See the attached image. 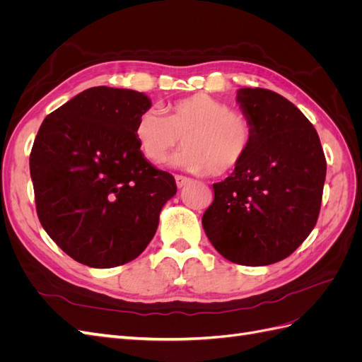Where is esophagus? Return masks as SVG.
Returning <instances> with one entry per match:
<instances>
[{"label": "esophagus", "instance_id": "1", "mask_svg": "<svg viewBox=\"0 0 362 362\" xmlns=\"http://www.w3.org/2000/svg\"><path fill=\"white\" fill-rule=\"evenodd\" d=\"M175 181H177L178 189H182V187H185V185L192 182V180L187 178V177H184V175H177V177H175Z\"/></svg>", "mask_w": 362, "mask_h": 362}]
</instances>
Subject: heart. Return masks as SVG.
<instances>
[{
    "label": "heart",
    "mask_w": 362,
    "mask_h": 362,
    "mask_svg": "<svg viewBox=\"0 0 362 362\" xmlns=\"http://www.w3.org/2000/svg\"><path fill=\"white\" fill-rule=\"evenodd\" d=\"M134 136L149 163L161 164L181 137L184 148L173 157L175 166L196 173L221 177L237 169L254 140V125L242 112L231 110L216 98L198 93L168 107V116L157 108L140 113Z\"/></svg>",
    "instance_id": "1"
}]
</instances>
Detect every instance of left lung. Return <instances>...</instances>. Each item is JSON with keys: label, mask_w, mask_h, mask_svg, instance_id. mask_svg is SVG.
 Wrapping results in <instances>:
<instances>
[{"label": "left lung", "mask_w": 362, "mask_h": 362, "mask_svg": "<svg viewBox=\"0 0 362 362\" xmlns=\"http://www.w3.org/2000/svg\"><path fill=\"white\" fill-rule=\"evenodd\" d=\"M254 125L246 158L213 184L204 231L226 259L267 266L291 255L320 213L326 158L315 128L298 107L267 89L237 90Z\"/></svg>", "instance_id": "8db88e82"}]
</instances>
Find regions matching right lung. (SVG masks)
Returning <instances> with one entry per match:
<instances>
[{
  "mask_svg": "<svg viewBox=\"0 0 362 362\" xmlns=\"http://www.w3.org/2000/svg\"><path fill=\"white\" fill-rule=\"evenodd\" d=\"M151 108L141 92L98 86L43 120L30 154L39 221L75 261L110 269L137 258L177 193L170 173L141 156L134 136Z\"/></svg>",
  "mask_w": 362,
  "mask_h": 362,
  "instance_id": "1",
  "label": "right lung"
}]
</instances>
